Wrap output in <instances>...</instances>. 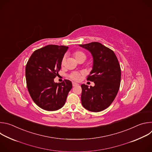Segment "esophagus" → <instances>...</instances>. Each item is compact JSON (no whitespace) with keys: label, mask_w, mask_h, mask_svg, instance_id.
Masks as SVG:
<instances>
[{"label":"esophagus","mask_w":152,"mask_h":152,"mask_svg":"<svg viewBox=\"0 0 152 152\" xmlns=\"http://www.w3.org/2000/svg\"><path fill=\"white\" fill-rule=\"evenodd\" d=\"M72 85H73V86H76V85H78V83H75V82H72Z\"/></svg>","instance_id":"34e87169"}]
</instances>
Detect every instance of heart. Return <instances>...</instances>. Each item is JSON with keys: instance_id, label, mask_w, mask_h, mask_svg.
Returning <instances> with one entry per match:
<instances>
[{"instance_id": "heart-1", "label": "heart", "mask_w": 152, "mask_h": 152, "mask_svg": "<svg viewBox=\"0 0 152 152\" xmlns=\"http://www.w3.org/2000/svg\"><path fill=\"white\" fill-rule=\"evenodd\" d=\"M73 55H74L75 58L76 59L77 61H79V59H80L82 58H85L86 59V55L82 51H79V50L76 51L73 53ZM65 62H66V56H64L62 59V61H61V65H62V66L64 65ZM81 76H82L81 73L75 72H73L71 74H70L69 75V77L70 79H72V80H73L77 81V80H80V79L81 77Z\"/></svg>"}]
</instances>
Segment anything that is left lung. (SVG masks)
<instances>
[{"mask_svg":"<svg viewBox=\"0 0 152 152\" xmlns=\"http://www.w3.org/2000/svg\"><path fill=\"white\" fill-rule=\"evenodd\" d=\"M80 46L89 50L93 57V67L87 80L94 86L81 85L82 106L91 112H100L109 107L120 88L121 69L118 59L111 49L98 42Z\"/></svg>","mask_w":152,"mask_h":152,"instance_id":"obj_1","label":"left lung"}]
</instances>
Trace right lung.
Masks as SVG:
<instances>
[{
	"instance_id": "add662e5",
	"label": "right lung",
	"mask_w": 152,
	"mask_h": 152,
	"mask_svg": "<svg viewBox=\"0 0 152 152\" xmlns=\"http://www.w3.org/2000/svg\"><path fill=\"white\" fill-rule=\"evenodd\" d=\"M69 47L48 45L34 52L26 66L27 88L33 101L42 110L53 111L66 103L72 88L70 80L55 83L61 61Z\"/></svg>"
}]
</instances>
